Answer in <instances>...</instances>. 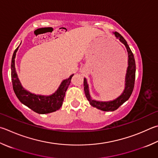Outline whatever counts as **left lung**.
Wrapping results in <instances>:
<instances>
[{"label": "left lung", "mask_w": 158, "mask_h": 158, "mask_svg": "<svg viewBox=\"0 0 158 158\" xmlns=\"http://www.w3.org/2000/svg\"><path fill=\"white\" fill-rule=\"evenodd\" d=\"M114 36H116L117 39H119L123 44H124L128 52V68L127 70V74L125 77V88L122 94L119 97H117L113 101L109 102H99L96 100L92 99L89 93L88 85L86 81V79L84 78V86L85 94L86 98L88 99L89 103L93 107H95L99 110L103 111H114L117 110L120 106L122 105L125 102H127L131 97L132 93H133L134 85H135V58L133 54L129 48L127 42L124 39L121 34L118 32H114Z\"/></svg>", "instance_id": "obj_1"}]
</instances>
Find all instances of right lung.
Here are the masks:
<instances>
[{"instance_id":"add662e5","label":"right lung","mask_w":158,"mask_h":158,"mask_svg":"<svg viewBox=\"0 0 158 158\" xmlns=\"http://www.w3.org/2000/svg\"><path fill=\"white\" fill-rule=\"evenodd\" d=\"M19 47L14 52L11 64V81L14 93L23 104L39 114H47L56 111L61 107L67 89L74 74L64 80L54 94L49 96L38 95L27 91L23 88L17 76L15 68V57Z\"/></svg>"}]
</instances>
